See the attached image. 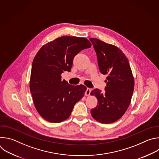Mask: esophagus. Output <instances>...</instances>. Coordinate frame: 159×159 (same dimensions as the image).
<instances>
[{
	"mask_svg": "<svg viewBox=\"0 0 159 159\" xmlns=\"http://www.w3.org/2000/svg\"><path fill=\"white\" fill-rule=\"evenodd\" d=\"M91 89H90V88H87V89H86V90H85V95L86 96H90V93H91Z\"/></svg>",
	"mask_w": 159,
	"mask_h": 159,
	"instance_id": "34e87169",
	"label": "esophagus"
}]
</instances>
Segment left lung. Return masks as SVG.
Returning a JSON list of instances; mask_svg holds the SVG:
<instances>
[{"instance_id": "8db88e82", "label": "left lung", "mask_w": 159, "mask_h": 159, "mask_svg": "<svg viewBox=\"0 0 159 159\" xmlns=\"http://www.w3.org/2000/svg\"><path fill=\"white\" fill-rule=\"evenodd\" d=\"M89 39L97 54L100 72L107 75L105 92L95 89L90 93L98 99L90 113L101 123H112L123 116L130 104L134 78L129 61L119 48L97 38Z\"/></svg>"}]
</instances>
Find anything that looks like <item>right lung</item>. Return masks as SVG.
Masks as SVG:
<instances>
[{
  "mask_svg": "<svg viewBox=\"0 0 159 159\" xmlns=\"http://www.w3.org/2000/svg\"><path fill=\"white\" fill-rule=\"evenodd\" d=\"M91 45L85 38L63 36L44 44L36 53L30 88L34 106L45 120L55 123L66 120L84 96L85 86L70 85L61 75L70 72L75 56Z\"/></svg>",
  "mask_w": 159,
  "mask_h": 159,
  "instance_id": "add662e5",
  "label": "right lung"
}]
</instances>
